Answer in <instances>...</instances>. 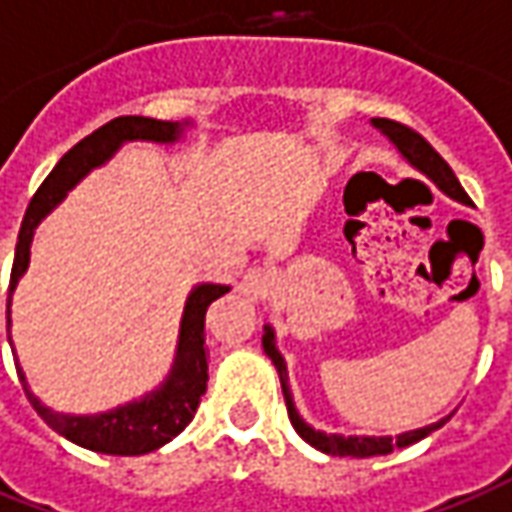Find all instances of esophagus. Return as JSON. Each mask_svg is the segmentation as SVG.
Returning <instances> with one entry per match:
<instances>
[{"label": "esophagus", "mask_w": 512, "mask_h": 512, "mask_svg": "<svg viewBox=\"0 0 512 512\" xmlns=\"http://www.w3.org/2000/svg\"><path fill=\"white\" fill-rule=\"evenodd\" d=\"M271 285H274V277H271V271L266 266H252L246 271L244 277H241V293L249 296V299H266L268 293H271Z\"/></svg>", "instance_id": "esophagus-1"}]
</instances>
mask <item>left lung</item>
<instances>
[{
  "instance_id": "8db88e82",
  "label": "left lung",
  "mask_w": 512,
  "mask_h": 512,
  "mask_svg": "<svg viewBox=\"0 0 512 512\" xmlns=\"http://www.w3.org/2000/svg\"><path fill=\"white\" fill-rule=\"evenodd\" d=\"M374 127L382 130L388 138H391L396 149L407 157V163L410 166H416L421 174H427L438 188H441L443 194H449L457 202H463V205H471V199L463 191V185L457 182L455 171L449 169V163L443 160L435 149L430 146V141L424 138V135H418L413 127H407V124H399V121L391 119H374ZM263 349H266V355L271 357V363L277 366L280 371V382H282V396H285V407H288V418H291L293 430L299 432V438H305L310 446H316L318 452H324V455H335V457H374V455H391L393 449H402V446H410V443L421 441V438H427L430 432L441 430L443 424L449 421V416L441 418V421H435L430 427H421V430H410L402 432V435H396V438H343V435H327V432H318L313 430L310 424L302 421V416L296 413V407H293L291 399V388H288V371H285V360L277 352V346H274V332L271 327H266V335H263Z\"/></svg>"
}]
</instances>
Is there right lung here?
I'll return each mask as SVG.
<instances>
[{
	"mask_svg": "<svg viewBox=\"0 0 512 512\" xmlns=\"http://www.w3.org/2000/svg\"><path fill=\"white\" fill-rule=\"evenodd\" d=\"M182 127L171 121L144 119V116H119L107 121L105 127L94 130L80 144L71 146L66 155L60 157L52 174L41 182V188L32 196L30 207L24 213L19 230V244L13 257V271H10V293L16 288L19 277L27 271L30 263L32 230L38 221L71 191L77 182L96 166H102L107 157L113 155L124 141H157V144H171L180 138ZM230 291L227 285H199L185 302V316L180 327V346H177V360L171 368L169 380L163 382L157 391L144 396L141 402L116 407L110 413L99 416H63L44 407L21 374L19 360L16 371L24 385V393L35 407V413L44 418L46 424L63 438H69L77 446H85L91 452L102 455H146L155 452L163 443L177 438L194 418L199 399L207 391V349H205V316L207 307L213 305L219 296ZM7 324H10V299H7Z\"/></svg>",
	"mask_w": 512,
	"mask_h": 512,
	"instance_id": "obj_1",
	"label": "right lung"
}]
</instances>
